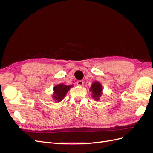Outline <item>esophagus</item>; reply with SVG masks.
Masks as SVG:
<instances>
[{"mask_svg": "<svg viewBox=\"0 0 153 153\" xmlns=\"http://www.w3.org/2000/svg\"><path fill=\"white\" fill-rule=\"evenodd\" d=\"M76 84L78 86H82L83 85H84V82H83L82 80H79L76 82Z\"/></svg>", "mask_w": 153, "mask_h": 153, "instance_id": "obj_1", "label": "esophagus"}]
</instances>
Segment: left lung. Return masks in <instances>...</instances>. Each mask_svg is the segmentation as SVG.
<instances>
[{
    "instance_id": "left-lung-1",
    "label": "left lung",
    "mask_w": 153,
    "mask_h": 153,
    "mask_svg": "<svg viewBox=\"0 0 153 153\" xmlns=\"http://www.w3.org/2000/svg\"><path fill=\"white\" fill-rule=\"evenodd\" d=\"M90 92H91V96L95 101H98L101 98V95L103 94V87L101 83L98 81H95L92 82V84L89 88Z\"/></svg>"
}]
</instances>
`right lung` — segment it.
I'll list each match as a JSON object with an SVG mask.
<instances>
[{"mask_svg":"<svg viewBox=\"0 0 153 153\" xmlns=\"http://www.w3.org/2000/svg\"><path fill=\"white\" fill-rule=\"evenodd\" d=\"M73 85H67L63 84H59L53 87L52 98L55 103H59L63 100L69 90L73 87Z\"/></svg>","mask_w":153,"mask_h":153,"instance_id":"obj_1","label":"right lung"}]
</instances>
